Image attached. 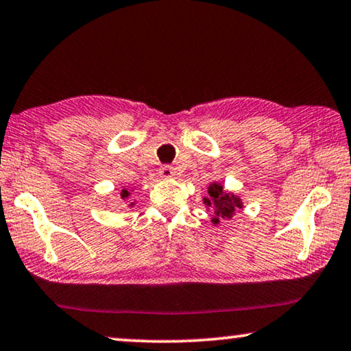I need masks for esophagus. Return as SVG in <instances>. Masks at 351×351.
I'll return each mask as SVG.
<instances>
[{"mask_svg":"<svg viewBox=\"0 0 351 351\" xmlns=\"http://www.w3.org/2000/svg\"><path fill=\"white\" fill-rule=\"evenodd\" d=\"M160 176L163 177V179H171L172 176H174V167L169 166V165H165L160 167Z\"/></svg>","mask_w":351,"mask_h":351,"instance_id":"1","label":"esophagus"}]
</instances>
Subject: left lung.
<instances>
[{
  "label": "left lung",
  "mask_w": 351,
  "mask_h": 351,
  "mask_svg": "<svg viewBox=\"0 0 351 351\" xmlns=\"http://www.w3.org/2000/svg\"><path fill=\"white\" fill-rule=\"evenodd\" d=\"M204 204L213 207V225H217L221 218H231L234 215L236 209H241L242 202L232 193L223 191L220 184H210L209 197H204Z\"/></svg>",
  "instance_id": "8db88e82"
}]
</instances>
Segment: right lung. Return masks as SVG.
Instances as JSON below:
<instances>
[{
    "label": "right lung",
    "mask_w": 351,
    "mask_h": 351,
    "mask_svg": "<svg viewBox=\"0 0 351 351\" xmlns=\"http://www.w3.org/2000/svg\"><path fill=\"white\" fill-rule=\"evenodd\" d=\"M120 196H121V199H126V197L130 196V191L125 188V190H121V195ZM131 206H133V202H131Z\"/></svg>",
    "instance_id": "right-lung-1"
}]
</instances>
